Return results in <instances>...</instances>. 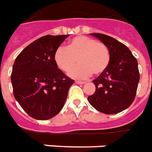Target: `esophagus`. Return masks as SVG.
I'll return each instance as SVG.
<instances>
[{"instance_id": "34e87169", "label": "esophagus", "mask_w": 152, "mask_h": 152, "mask_svg": "<svg viewBox=\"0 0 152 152\" xmlns=\"http://www.w3.org/2000/svg\"><path fill=\"white\" fill-rule=\"evenodd\" d=\"M76 84H85V82H84V81L76 80Z\"/></svg>"}]
</instances>
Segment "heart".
<instances>
[{
  "label": "heart",
  "instance_id": "obj_1",
  "mask_svg": "<svg viewBox=\"0 0 152 152\" xmlns=\"http://www.w3.org/2000/svg\"><path fill=\"white\" fill-rule=\"evenodd\" d=\"M78 59L80 64L71 69ZM54 61L61 70L69 72L72 78L85 79L101 74L110 62V52L105 44L87 36L72 38L66 46H59L54 53Z\"/></svg>",
  "mask_w": 152,
  "mask_h": 152
}]
</instances>
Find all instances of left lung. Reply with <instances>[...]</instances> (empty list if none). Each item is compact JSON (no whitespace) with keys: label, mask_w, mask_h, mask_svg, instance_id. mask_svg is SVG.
<instances>
[{"label":"left lung","mask_w":152,"mask_h":152,"mask_svg":"<svg viewBox=\"0 0 152 152\" xmlns=\"http://www.w3.org/2000/svg\"><path fill=\"white\" fill-rule=\"evenodd\" d=\"M107 45L110 62L96 79L94 94L88 97L97 111L104 114H115L130 106L135 99L140 72L136 58L130 49L115 38L102 33H91Z\"/></svg>","instance_id":"obj_1"}]
</instances>
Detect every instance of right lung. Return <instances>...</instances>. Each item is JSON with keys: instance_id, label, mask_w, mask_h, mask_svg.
<instances>
[{"instance_id": "obj_1", "label": "right lung", "mask_w": 152, "mask_h": 152, "mask_svg": "<svg viewBox=\"0 0 152 152\" xmlns=\"http://www.w3.org/2000/svg\"><path fill=\"white\" fill-rule=\"evenodd\" d=\"M68 35H47L36 40L17 56L11 82L15 99L29 116L49 120L61 112L74 80L59 69L56 49Z\"/></svg>"}]
</instances>
